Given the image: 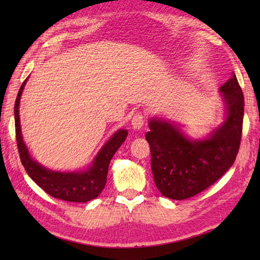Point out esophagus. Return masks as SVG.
Segmentation results:
<instances>
[{"label":"esophagus","mask_w":260,"mask_h":260,"mask_svg":"<svg viewBox=\"0 0 260 260\" xmlns=\"http://www.w3.org/2000/svg\"><path fill=\"white\" fill-rule=\"evenodd\" d=\"M143 125H144V116L141 113H136L132 118V127L134 129H141Z\"/></svg>","instance_id":"obj_1"}]
</instances>
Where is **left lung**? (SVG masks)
I'll list each match as a JSON object with an SVG mask.
<instances>
[{
	"mask_svg": "<svg viewBox=\"0 0 260 260\" xmlns=\"http://www.w3.org/2000/svg\"><path fill=\"white\" fill-rule=\"evenodd\" d=\"M224 120L204 139L192 140L175 121L152 117L145 137L154 182L162 196L184 200L202 192L233 167L239 151L244 93L234 74L220 87Z\"/></svg>",
	"mask_w": 260,
	"mask_h": 260,
	"instance_id": "8db88e82",
	"label": "left lung"
}]
</instances>
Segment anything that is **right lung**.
Instances as JSON below:
<instances>
[{
	"label": "right lung",
	"mask_w": 260,
	"mask_h": 260,
	"mask_svg": "<svg viewBox=\"0 0 260 260\" xmlns=\"http://www.w3.org/2000/svg\"><path fill=\"white\" fill-rule=\"evenodd\" d=\"M27 78L21 85L14 105L16 143H18L21 162L26 173L48 194L60 199V200L69 202H87L97 198L106 185L110 159L119 146L125 142L128 132L123 128L115 132L113 136L105 143L101 151L97 153L89 167H87L85 170L74 171V172H59V171H53L43 167L30 155L21 132L19 106Z\"/></svg>",
	"instance_id": "add662e5"
}]
</instances>
